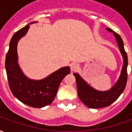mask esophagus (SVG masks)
<instances>
[{
    "label": "esophagus",
    "mask_w": 132,
    "mask_h": 132,
    "mask_svg": "<svg viewBox=\"0 0 132 132\" xmlns=\"http://www.w3.org/2000/svg\"><path fill=\"white\" fill-rule=\"evenodd\" d=\"M78 69H79V65L78 63H73L71 64V71H77Z\"/></svg>",
    "instance_id": "34e87169"
}]
</instances>
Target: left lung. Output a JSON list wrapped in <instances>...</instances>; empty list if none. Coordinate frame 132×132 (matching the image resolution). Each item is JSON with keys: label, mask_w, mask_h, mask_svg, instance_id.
<instances>
[{"label": "left lung", "mask_w": 132, "mask_h": 132, "mask_svg": "<svg viewBox=\"0 0 132 132\" xmlns=\"http://www.w3.org/2000/svg\"><path fill=\"white\" fill-rule=\"evenodd\" d=\"M108 32L113 33L123 58V65L118 80L110 90L106 91H100L89 85L80 75L73 73L76 80L78 95L80 101L89 108L97 109L110 106L124 92L127 82V54L125 52L124 43L121 37L110 28H106Z\"/></svg>", "instance_id": "8db88e82"}]
</instances>
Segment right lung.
<instances>
[{
	"instance_id": "1",
	"label": "right lung",
	"mask_w": 132,
	"mask_h": 132,
	"mask_svg": "<svg viewBox=\"0 0 132 132\" xmlns=\"http://www.w3.org/2000/svg\"><path fill=\"white\" fill-rule=\"evenodd\" d=\"M32 22L30 24L36 23ZM30 28L27 24L13 35L5 58V70L9 87L13 95L25 105L42 108L51 104L57 93L61 80L70 73L69 66L62 67L41 80L27 77L19 66L17 46L19 40Z\"/></svg>"
}]
</instances>
